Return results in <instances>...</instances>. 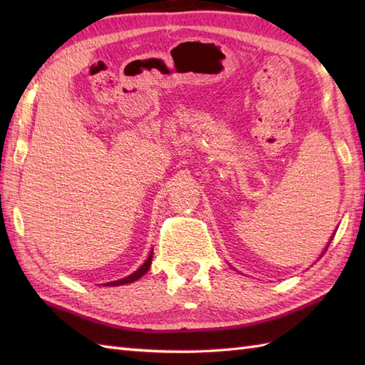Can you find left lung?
<instances>
[{
    "instance_id": "obj_1",
    "label": "left lung",
    "mask_w": 365,
    "mask_h": 365,
    "mask_svg": "<svg viewBox=\"0 0 365 365\" xmlns=\"http://www.w3.org/2000/svg\"><path fill=\"white\" fill-rule=\"evenodd\" d=\"M332 237H334V235H332ZM332 237H331V240H332ZM331 240H329V243H331ZM329 243H328V246H329ZM328 246H327V247H324V251L322 252V255H323L324 252H327V250H328ZM322 255H320V257H322Z\"/></svg>"
}]
</instances>
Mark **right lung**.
<instances>
[{"label": "right lung", "instance_id": "obj_1", "mask_svg": "<svg viewBox=\"0 0 365 365\" xmlns=\"http://www.w3.org/2000/svg\"><path fill=\"white\" fill-rule=\"evenodd\" d=\"M152 255H153V251H150V254H149V257H147V260L143 263L141 267H139L135 273H131L130 276H127V277H123V279H119V281H113V282H108V284H105L106 287H115V285H123V284H130V282H135V281H138L139 277L141 276H144L147 271H149V268H150V263H152Z\"/></svg>", "mask_w": 365, "mask_h": 365}]
</instances>
